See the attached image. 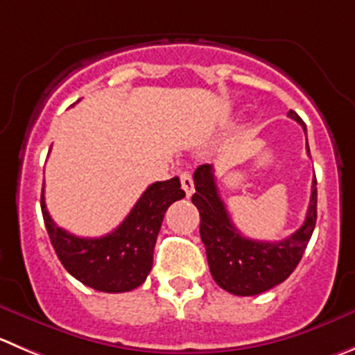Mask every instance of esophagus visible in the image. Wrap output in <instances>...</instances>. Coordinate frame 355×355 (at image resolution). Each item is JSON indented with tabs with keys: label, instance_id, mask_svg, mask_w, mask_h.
I'll return each instance as SVG.
<instances>
[{
	"label": "esophagus",
	"instance_id": "1",
	"mask_svg": "<svg viewBox=\"0 0 355 355\" xmlns=\"http://www.w3.org/2000/svg\"><path fill=\"white\" fill-rule=\"evenodd\" d=\"M180 181H181V187H183V190L187 191V195L190 197V195L195 191L193 178H191L190 172H180Z\"/></svg>",
	"mask_w": 355,
	"mask_h": 355
}]
</instances>
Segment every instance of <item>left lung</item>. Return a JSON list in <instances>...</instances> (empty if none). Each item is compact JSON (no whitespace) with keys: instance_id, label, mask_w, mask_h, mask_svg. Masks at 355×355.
Here are the masks:
<instances>
[{"instance_id":"obj_1","label":"left lung","mask_w":355,"mask_h":355,"mask_svg":"<svg viewBox=\"0 0 355 355\" xmlns=\"http://www.w3.org/2000/svg\"><path fill=\"white\" fill-rule=\"evenodd\" d=\"M288 116L298 121L306 134L302 118L295 111L289 110ZM306 153L310 155L309 141ZM193 181L197 191L191 202L200 212V237L216 284L232 295L254 296L284 282L298 266L315 228V178L305 221L295 234L279 242L252 241L235 228L219 197L212 165L204 164L197 167Z\"/></svg>"}]
</instances>
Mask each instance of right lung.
<instances>
[{"mask_svg": "<svg viewBox=\"0 0 355 355\" xmlns=\"http://www.w3.org/2000/svg\"><path fill=\"white\" fill-rule=\"evenodd\" d=\"M183 197L180 178L157 181L116 230L99 239L76 237L59 228L46 211L43 193L42 212L57 258L74 279L96 291L125 293L146 281L165 211Z\"/></svg>", "mask_w": 355, "mask_h": 355, "instance_id": "1", "label": "right lung"}]
</instances>
